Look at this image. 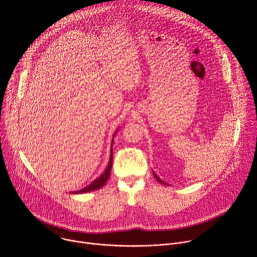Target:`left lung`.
<instances>
[{
	"label": "left lung",
	"mask_w": 257,
	"mask_h": 257,
	"mask_svg": "<svg viewBox=\"0 0 257 257\" xmlns=\"http://www.w3.org/2000/svg\"><path fill=\"white\" fill-rule=\"evenodd\" d=\"M154 176H155V178H156V179H157V180H158L160 183H162V184H164V185H166V184H167V183H165L164 181H162V180H161V179H160V178H159V177L156 175V173H155V172H154ZM167 185H168V184H167Z\"/></svg>",
	"instance_id": "1"
}]
</instances>
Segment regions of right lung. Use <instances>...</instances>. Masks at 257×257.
Here are the masks:
<instances>
[{
	"instance_id": "add662e5",
	"label": "right lung",
	"mask_w": 257,
	"mask_h": 257,
	"mask_svg": "<svg viewBox=\"0 0 257 257\" xmlns=\"http://www.w3.org/2000/svg\"><path fill=\"white\" fill-rule=\"evenodd\" d=\"M117 131H118V130H116L115 134L117 133ZM115 134H114V136H115ZM112 142H113V141H112ZM112 144H113V143H112ZM112 164H113V149L111 148V157H109V162H108V165H107L105 171H104L98 178H96L92 183H90V184H89L88 186H86L85 188H82V189H80V190H78V191H75V192H70V193H72V194H73V193H74V194L86 193V192L94 191V190H97V189L101 188V187L105 184L107 179H108V177H109V173H111V169H112Z\"/></svg>"
}]
</instances>
